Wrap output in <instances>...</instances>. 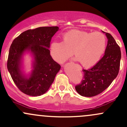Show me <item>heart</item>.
Listing matches in <instances>:
<instances>
[{"mask_svg": "<svg viewBox=\"0 0 127 127\" xmlns=\"http://www.w3.org/2000/svg\"><path fill=\"white\" fill-rule=\"evenodd\" d=\"M106 38L101 32L91 33L79 30L67 32L63 41L55 40L50 45V54L58 63L64 61L73 54L83 66L90 67L101 60L106 48Z\"/></svg>", "mask_w": 127, "mask_h": 127, "instance_id": "1", "label": "heart"}]
</instances>
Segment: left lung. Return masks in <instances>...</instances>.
Instances as JSON below:
<instances>
[{
	"label": "left lung",
	"instance_id": "obj_1",
	"mask_svg": "<svg viewBox=\"0 0 127 127\" xmlns=\"http://www.w3.org/2000/svg\"><path fill=\"white\" fill-rule=\"evenodd\" d=\"M102 32L108 39L104 57L92 68L83 69V80L75 87L76 92L83 96L92 97L102 93L119 73L121 58L120 48L111 34Z\"/></svg>",
	"mask_w": 127,
	"mask_h": 127
}]
</instances>
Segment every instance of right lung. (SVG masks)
Masks as SVG:
<instances>
[{
    "label": "right lung",
    "instance_id": "right-lung-1",
    "mask_svg": "<svg viewBox=\"0 0 127 127\" xmlns=\"http://www.w3.org/2000/svg\"><path fill=\"white\" fill-rule=\"evenodd\" d=\"M59 30L58 26L39 27L27 30L12 41L8 54L7 68L17 87L32 96L46 92L61 69L50 55V42ZM30 53L33 69L26 74L23 71V56Z\"/></svg>",
    "mask_w": 127,
    "mask_h": 127
}]
</instances>
